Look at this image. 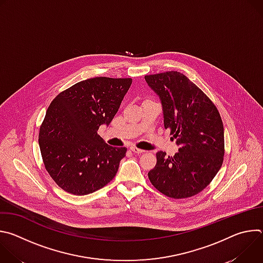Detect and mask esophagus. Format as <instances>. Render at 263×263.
Segmentation results:
<instances>
[{
    "label": "esophagus",
    "instance_id": "34e87169",
    "mask_svg": "<svg viewBox=\"0 0 263 263\" xmlns=\"http://www.w3.org/2000/svg\"><path fill=\"white\" fill-rule=\"evenodd\" d=\"M130 149H131L132 152H134V153H136V154H141V153L144 152L143 149H140V148H138V147H136V146H130Z\"/></svg>",
    "mask_w": 263,
    "mask_h": 263
}]
</instances>
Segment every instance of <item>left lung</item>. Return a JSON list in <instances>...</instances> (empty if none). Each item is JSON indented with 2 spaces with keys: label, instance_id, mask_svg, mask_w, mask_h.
Instances as JSON below:
<instances>
[{
  "label": "left lung",
  "instance_id": "left-lung-1",
  "mask_svg": "<svg viewBox=\"0 0 263 263\" xmlns=\"http://www.w3.org/2000/svg\"><path fill=\"white\" fill-rule=\"evenodd\" d=\"M144 79L162 103L164 128L177 139L172 157L156 153L147 176L161 194L191 198L207 187L219 171L224 154L223 125L214 103L183 73L175 70L146 74Z\"/></svg>",
  "mask_w": 263,
  "mask_h": 263
}]
</instances>
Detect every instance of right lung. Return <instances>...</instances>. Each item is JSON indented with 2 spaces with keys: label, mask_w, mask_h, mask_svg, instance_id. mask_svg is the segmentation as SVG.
<instances>
[{
  "label": "right lung",
  "mask_w": 263,
  "mask_h": 263,
  "mask_svg": "<svg viewBox=\"0 0 263 263\" xmlns=\"http://www.w3.org/2000/svg\"><path fill=\"white\" fill-rule=\"evenodd\" d=\"M131 83V78L96 77L51 102L39 142L47 172L63 191L89 195L116 177L127 148L110 146L97 131L114 120Z\"/></svg>",
  "instance_id": "1"
}]
</instances>
